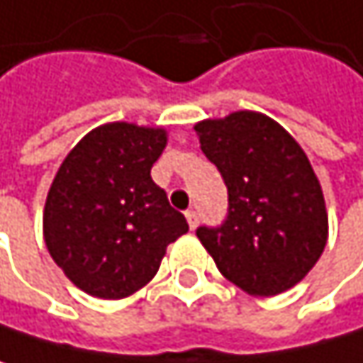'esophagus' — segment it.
I'll return each mask as SVG.
<instances>
[{
	"mask_svg": "<svg viewBox=\"0 0 363 363\" xmlns=\"http://www.w3.org/2000/svg\"><path fill=\"white\" fill-rule=\"evenodd\" d=\"M185 217H187V223H189V228H191V230H196V228H198V223H200V217H198V213L191 208V211H187V213H185Z\"/></svg>",
	"mask_w": 363,
	"mask_h": 363,
	"instance_id": "obj_1",
	"label": "esophagus"
}]
</instances>
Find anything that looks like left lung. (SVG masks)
I'll use <instances>...</instances> for the list:
<instances>
[{"mask_svg": "<svg viewBox=\"0 0 363 363\" xmlns=\"http://www.w3.org/2000/svg\"><path fill=\"white\" fill-rule=\"evenodd\" d=\"M228 187V217L198 228L219 272L242 291L277 296L300 283L328 242L319 180L300 144L270 116L240 110L196 125Z\"/></svg>", "mask_w": 363, "mask_h": 363, "instance_id": "8db88e82", "label": "left lung"}]
</instances>
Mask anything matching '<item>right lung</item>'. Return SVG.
<instances>
[{
    "instance_id": "1",
    "label": "right lung",
    "mask_w": 363,
    "mask_h": 363,
    "mask_svg": "<svg viewBox=\"0 0 363 363\" xmlns=\"http://www.w3.org/2000/svg\"><path fill=\"white\" fill-rule=\"evenodd\" d=\"M167 133L161 127L106 123L63 159L44 206V242L84 294L121 300L159 270L169 242L187 234L150 178Z\"/></svg>"
}]
</instances>
